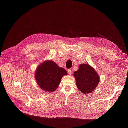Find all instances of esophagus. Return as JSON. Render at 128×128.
<instances>
[{
	"mask_svg": "<svg viewBox=\"0 0 128 128\" xmlns=\"http://www.w3.org/2000/svg\"><path fill=\"white\" fill-rule=\"evenodd\" d=\"M68 74H70H70H72V70H70H70H68Z\"/></svg>",
	"mask_w": 128,
	"mask_h": 128,
	"instance_id": "34e87169",
	"label": "esophagus"
}]
</instances>
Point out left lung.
<instances>
[{"label": "left lung", "instance_id": "left-lung-1", "mask_svg": "<svg viewBox=\"0 0 128 128\" xmlns=\"http://www.w3.org/2000/svg\"><path fill=\"white\" fill-rule=\"evenodd\" d=\"M74 75L77 86L84 94L92 92L100 82V77L94 69L87 64H80Z\"/></svg>", "mask_w": 128, "mask_h": 128}]
</instances>
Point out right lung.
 I'll return each mask as SVG.
<instances>
[{"instance_id":"1","label":"right lung","mask_w":128,"mask_h":128,"mask_svg":"<svg viewBox=\"0 0 128 128\" xmlns=\"http://www.w3.org/2000/svg\"><path fill=\"white\" fill-rule=\"evenodd\" d=\"M35 74L40 88L45 92H51L58 88L62 76L67 74V72L52 60H48L40 64Z\"/></svg>"}]
</instances>
